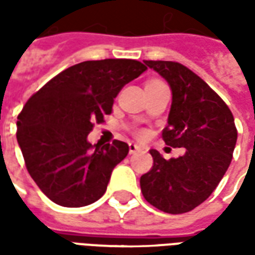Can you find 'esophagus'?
Here are the masks:
<instances>
[{"label": "esophagus", "instance_id": "esophagus-1", "mask_svg": "<svg viewBox=\"0 0 255 255\" xmlns=\"http://www.w3.org/2000/svg\"><path fill=\"white\" fill-rule=\"evenodd\" d=\"M142 148L141 145H138L136 142H130L129 144V152L130 153H134V152H138V151H141Z\"/></svg>", "mask_w": 255, "mask_h": 255}]
</instances>
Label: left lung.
<instances>
[{"label": "left lung", "mask_w": 255, "mask_h": 255, "mask_svg": "<svg viewBox=\"0 0 255 255\" xmlns=\"http://www.w3.org/2000/svg\"><path fill=\"white\" fill-rule=\"evenodd\" d=\"M144 63L170 85L171 107L162 138L170 147L184 148V153L167 160L151 149L153 165L141 176L140 187L149 205L182 214L203 203L221 181L238 130L228 106L189 68L176 61Z\"/></svg>", "instance_id": "1"}]
</instances>
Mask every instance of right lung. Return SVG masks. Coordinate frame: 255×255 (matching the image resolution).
I'll return each instance as SVG.
<instances>
[{
  "instance_id": "right-lung-1",
  "label": "right lung",
  "mask_w": 255,
  "mask_h": 255,
  "mask_svg": "<svg viewBox=\"0 0 255 255\" xmlns=\"http://www.w3.org/2000/svg\"><path fill=\"white\" fill-rule=\"evenodd\" d=\"M147 67L131 59L82 61L68 67L27 100L17 117V142L39 189L56 205L82 207L102 198L129 145H92L95 122L113 111L114 99Z\"/></svg>"
}]
</instances>
